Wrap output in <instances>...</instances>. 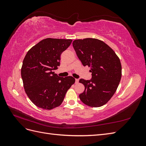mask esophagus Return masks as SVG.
<instances>
[{"label":"esophagus","instance_id":"34e87169","mask_svg":"<svg viewBox=\"0 0 146 146\" xmlns=\"http://www.w3.org/2000/svg\"><path fill=\"white\" fill-rule=\"evenodd\" d=\"M78 81H79L78 79H77V78H76V84L78 83Z\"/></svg>","mask_w":146,"mask_h":146}]
</instances>
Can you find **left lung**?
<instances>
[{"instance_id": "8db88e82", "label": "left lung", "mask_w": 146, "mask_h": 146, "mask_svg": "<svg viewBox=\"0 0 146 146\" xmlns=\"http://www.w3.org/2000/svg\"><path fill=\"white\" fill-rule=\"evenodd\" d=\"M72 46L82 64L90 67L92 73L90 80H79L85 86V91L79 98L90 107L103 106L115 93L121 81L120 60L111 47L98 39H76Z\"/></svg>"}]
</instances>
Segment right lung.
<instances>
[{"instance_id":"right-lung-1","label":"right lung","mask_w":146,"mask_h":146,"mask_svg":"<svg viewBox=\"0 0 146 146\" xmlns=\"http://www.w3.org/2000/svg\"><path fill=\"white\" fill-rule=\"evenodd\" d=\"M72 39L48 38L27 52L21 68V77L29 98L39 108L52 110L62 104L66 92L75 83L71 76L60 77L54 70L60 66V55Z\"/></svg>"}]
</instances>
